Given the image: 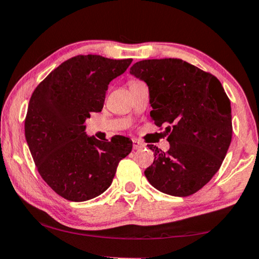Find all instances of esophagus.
I'll return each mask as SVG.
<instances>
[{"instance_id": "obj_1", "label": "esophagus", "mask_w": 259, "mask_h": 259, "mask_svg": "<svg viewBox=\"0 0 259 259\" xmlns=\"http://www.w3.org/2000/svg\"><path fill=\"white\" fill-rule=\"evenodd\" d=\"M133 143H134V149H135V150H138V149H143V147H144V146H145V144H144V143L139 142V141H137V139H134V141H133Z\"/></svg>"}]
</instances>
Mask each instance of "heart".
Segmentation results:
<instances>
[{"mask_svg": "<svg viewBox=\"0 0 259 259\" xmlns=\"http://www.w3.org/2000/svg\"><path fill=\"white\" fill-rule=\"evenodd\" d=\"M137 83H139V80H137V79H131V80H129V86H133V85L137 84Z\"/></svg>", "mask_w": 259, "mask_h": 259, "instance_id": "heart-1", "label": "heart"}]
</instances>
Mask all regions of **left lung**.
<instances>
[{"mask_svg": "<svg viewBox=\"0 0 259 259\" xmlns=\"http://www.w3.org/2000/svg\"><path fill=\"white\" fill-rule=\"evenodd\" d=\"M130 73L149 86L152 121L169 134L167 152L149 145L154 161L146 179L163 194H195L219 170L232 142L231 101L223 85L180 59L139 61Z\"/></svg>", "mask_w": 259, "mask_h": 259, "instance_id": "left-lung-1", "label": "left lung"}]
</instances>
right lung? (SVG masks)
<instances>
[{
    "label": "right lung",
    "instance_id": "1",
    "mask_svg": "<svg viewBox=\"0 0 259 259\" xmlns=\"http://www.w3.org/2000/svg\"><path fill=\"white\" fill-rule=\"evenodd\" d=\"M133 59L77 55L54 69L28 102L25 137L41 178L57 195L84 202L112 184L118 162L133 150L129 138L98 141L85 133V120L101 112L106 91Z\"/></svg>",
    "mask_w": 259,
    "mask_h": 259
}]
</instances>
